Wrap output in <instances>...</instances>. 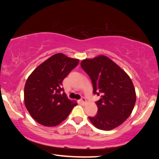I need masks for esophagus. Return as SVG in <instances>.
<instances>
[{
  "label": "esophagus",
  "mask_w": 159,
  "mask_h": 159,
  "mask_svg": "<svg viewBox=\"0 0 159 159\" xmlns=\"http://www.w3.org/2000/svg\"><path fill=\"white\" fill-rule=\"evenodd\" d=\"M80 102H81L82 104H86L87 103V100H86L85 97H82L81 98H80Z\"/></svg>",
  "instance_id": "1"
}]
</instances>
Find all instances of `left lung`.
Returning <instances> with one entry per match:
<instances>
[{
  "instance_id": "8db88e82",
  "label": "left lung",
  "mask_w": 159,
  "mask_h": 159,
  "mask_svg": "<svg viewBox=\"0 0 159 159\" xmlns=\"http://www.w3.org/2000/svg\"><path fill=\"white\" fill-rule=\"evenodd\" d=\"M80 66L92 80L94 95L100 96L96 102L97 114L89 117L90 121L100 130H110L119 126L130 116L136 102L130 77L103 55L83 60Z\"/></svg>"
}]
</instances>
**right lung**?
Listing matches in <instances>:
<instances>
[{"label": "right lung", "mask_w": 159, "mask_h": 159, "mask_svg": "<svg viewBox=\"0 0 159 159\" xmlns=\"http://www.w3.org/2000/svg\"><path fill=\"white\" fill-rule=\"evenodd\" d=\"M79 62V59L58 53L46 60L29 76L25 86V103L37 122L55 126L77 105L67 98L62 81Z\"/></svg>", "instance_id": "right-lung-1"}]
</instances>
